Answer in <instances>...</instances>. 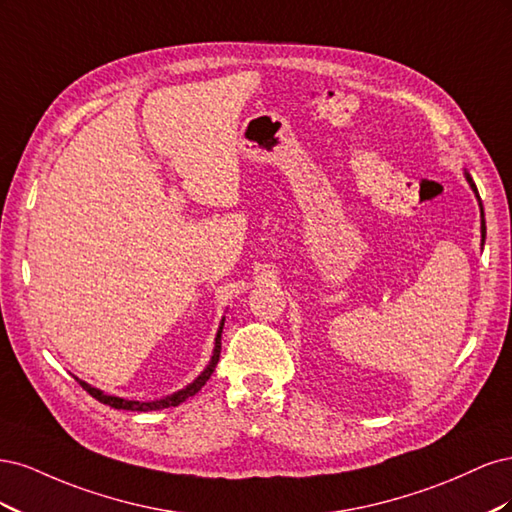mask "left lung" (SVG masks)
Segmentation results:
<instances>
[{
	"mask_svg": "<svg viewBox=\"0 0 512 512\" xmlns=\"http://www.w3.org/2000/svg\"><path fill=\"white\" fill-rule=\"evenodd\" d=\"M466 179H468V183H470V188L474 190V194H476V198H478V203H480V196H478V190H476V185H474V181H472L470 173H466ZM480 218H483V222H480V237H483V243H485V235H487V228H485V213H483V205H480Z\"/></svg>",
	"mask_w": 512,
	"mask_h": 512,
	"instance_id": "obj_1",
	"label": "left lung"
}]
</instances>
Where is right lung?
Here are the masks:
<instances>
[{
    "instance_id": "obj_1",
    "label": "right lung",
    "mask_w": 512,
    "mask_h": 512,
    "mask_svg": "<svg viewBox=\"0 0 512 512\" xmlns=\"http://www.w3.org/2000/svg\"><path fill=\"white\" fill-rule=\"evenodd\" d=\"M222 329H224V318H222V322H220L218 335H215L213 356H211V361H209V365L205 367L203 374H200L192 384L185 386V389H181V391H177V393H173V395H168V397H164V399H156V401H132V399H121V397L106 395V393H102L100 389H94V386L87 384V382H83V380H79V378H76V380H79V384L83 386V389H85L91 397H96V399L100 401V404H106V406H111V408H115V410L149 412V410H162V408H170V406H179L181 401H185V399L192 397V395H196L200 389H203L205 382L211 378V374L215 371V365H218V361H220V350H222Z\"/></svg>"
}]
</instances>
